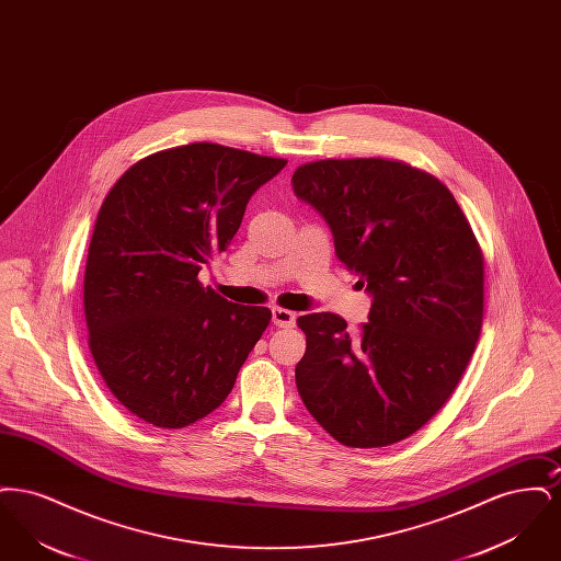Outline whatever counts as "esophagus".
Returning <instances> with one entry per match:
<instances>
[{
    "mask_svg": "<svg viewBox=\"0 0 561 561\" xmlns=\"http://www.w3.org/2000/svg\"><path fill=\"white\" fill-rule=\"evenodd\" d=\"M271 320H273V323H275L277 328H293L296 316H294L293 311H286V309L275 307V309L271 311Z\"/></svg>",
    "mask_w": 561,
    "mask_h": 561,
    "instance_id": "1",
    "label": "esophagus"
}]
</instances>
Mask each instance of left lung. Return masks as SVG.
I'll return each mask as SVG.
<instances>
[{
  "label": "left lung",
  "instance_id": "8db88e82",
  "mask_svg": "<svg viewBox=\"0 0 561 561\" xmlns=\"http://www.w3.org/2000/svg\"><path fill=\"white\" fill-rule=\"evenodd\" d=\"M294 195L328 222L341 263L373 296L351 339L334 313L300 316L296 387L348 448H380L423 427L453 396L483 318V256L453 193L408 163L300 165Z\"/></svg>",
  "mask_w": 561,
  "mask_h": 561
}]
</instances>
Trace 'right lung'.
<instances>
[{
	"instance_id": "add662e5",
	"label": "right lung",
	"mask_w": 561,
	"mask_h": 561,
	"mask_svg": "<svg viewBox=\"0 0 561 561\" xmlns=\"http://www.w3.org/2000/svg\"><path fill=\"white\" fill-rule=\"evenodd\" d=\"M286 163L193 142L136 161L108 191L83 277L88 343L108 391L140 421L181 428L208 416L267 330V307L231 302L197 273Z\"/></svg>"
}]
</instances>
